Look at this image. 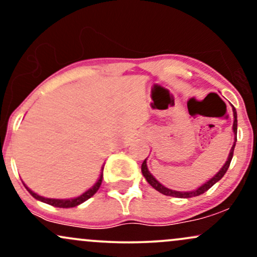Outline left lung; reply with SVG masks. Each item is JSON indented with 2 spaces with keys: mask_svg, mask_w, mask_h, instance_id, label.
Segmentation results:
<instances>
[{
  "mask_svg": "<svg viewBox=\"0 0 257 257\" xmlns=\"http://www.w3.org/2000/svg\"><path fill=\"white\" fill-rule=\"evenodd\" d=\"M233 116H234V122H233V132H234V134H235L234 140L237 141V112H235V108H234V107H233ZM235 141H234V144H233L231 151H229L228 159H227V162L225 163V166L221 168L220 172L217 173L216 175H215L213 179L209 180V181L205 182L204 185L200 186L199 188H197L196 191H190V192H179V191H173V190H170V188L164 187V186L162 185V184H159L157 180L153 178L152 174L149 172V169H147L146 159L143 162V166H141V172H143V175L145 176V179L147 180V182H149V184L151 185L152 187L155 188V190H157L158 192L166 194V196L176 197V198H191V197L200 196V194H203L204 192H206V191H208L209 188L211 187V186H214L215 184H216V182L219 181V180L222 179V176L226 174L227 169H228V168H229V164H231V161H232V157H233V152H234Z\"/></svg>",
  "mask_w": 257,
  "mask_h": 257,
  "instance_id": "obj_1",
  "label": "left lung"
}]
</instances>
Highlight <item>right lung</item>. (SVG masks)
<instances>
[{
  "instance_id": "obj_1",
  "label": "right lung",
  "mask_w": 257,
  "mask_h": 257,
  "mask_svg": "<svg viewBox=\"0 0 257 257\" xmlns=\"http://www.w3.org/2000/svg\"><path fill=\"white\" fill-rule=\"evenodd\" d=\"M101 182H102V173L101 175H100V178L98 180V182H96L95 185L93 186V187L90 188V190H88L87 192H84L82 196L77 197V198H73V199H52V198H44V197H41L36 194L35 192H32L30 188L26 187V190L29 191V193L31 194L34 198H36L38 200H41V202L43 203H47V204L49 205H53V206H57V208H73V206H77L79 204H82V203L85 202L87 199H89L90 197H93L94 194L98 192V190L100 188V186H101Z\"/></svg>"
}]
</instances>
